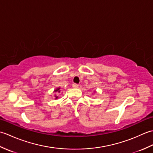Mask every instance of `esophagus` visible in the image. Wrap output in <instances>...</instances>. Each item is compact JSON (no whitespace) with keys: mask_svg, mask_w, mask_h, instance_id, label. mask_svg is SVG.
Masks as SVG:
<instances>
[{"mask_svg":"<svg viewBox=\"0 0 153 153\" xmlns=\"http://www.w3.org/2000/svg\"><path fill=\"white\" fill-rule=\"evenodd\" d=\"M72 87H74V88H77V87H79V85H78V84H76V83H74L72 85Z\"/></svg>","mask_w":153,"mask_h":153,"instance_id":"esophagus-1","label":"esophagus"}]
</instances>
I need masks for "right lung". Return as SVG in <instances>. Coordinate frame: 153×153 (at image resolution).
<instances>
[{"instance_id":"obj_1","label":"right lung","mask_w":153,"mask_h":153,"mask_svg":"<svg viewBox=\"0 0 153 153\" xmlns=\"http://www.w3.org/2000/svg\"><path fill=\"white\" fill-rule=\"evenodd\" d=\"M54 92L56 93L57 95H58V93H59L60 92V87H58V88H56V89L54 91ZM54 97H55V99H58V97L56 95H55Z\"/></svg>"}]
</instances>
